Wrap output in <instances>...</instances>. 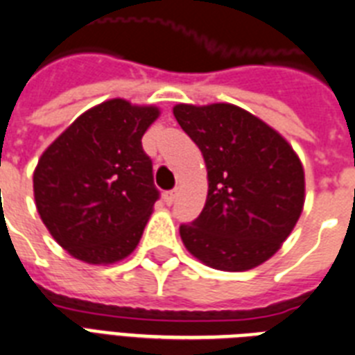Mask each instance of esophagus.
Wrapping results in <instances>:
<instances>
[{"label": "esophagus", "instance_id": "1", "mask_svg": "<svg viewBox=\"0 0 355 355\" xmlns=\"http://www.w3.org/2000/svg\"><path fill=\"white\" fill-rule=\"evenodd\" d=\"M175 198H177V189H171V191L164 193V202L168 205H171L173 202H175Z\"/></svg>", "mask_w": 355, "mask_h": 355}]
</instances>
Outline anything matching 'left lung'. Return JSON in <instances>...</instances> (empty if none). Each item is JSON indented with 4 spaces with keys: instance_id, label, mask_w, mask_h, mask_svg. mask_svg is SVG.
Wrapping results in <instances>:
<instances>
[{
    "instance_id": "8db88e82",
    "label": "left lung",
    "mask_w": 355,
    "mask_h": 355,
    "mask_svg": "<svg viewBox=\"0 0 355 355\" xmlns=\"http://www.w3.org/2000/svg\"><path fill=\"white\" fill-rule=\"evenodd\" d=\"M173 115L200 148L207 200L180 225L202 263L227 272L254 269L278 251L303 211L305 173L293 146L234 104H177Z\"/></svg>"
}]
</instances>
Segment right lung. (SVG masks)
<instances>
[{"instance_id":"obj_1","label":"right lung","mask_w":355,"mask_h":355,"mask_svg":"<svg viewBox=\"0 0 355 355\" xmlns=\"http://www.w3.org/2000/svg\"><path fill=\"white\" fill-rule=\"evenodd\" d=\"M157 106L101 103L71 122L41 155L34 198L53 240L77 260L108 265L141 240L159 189L142 135Z\"/></svg>"}]
</instances>
